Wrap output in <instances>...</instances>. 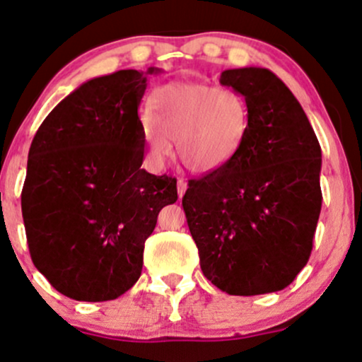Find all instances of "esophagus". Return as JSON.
<instances>
[{"instance_id": "esophagus-1", "label": "esophagus", "mask_w": 362, "mask_h": 362, "mask_svg": "<svg viewBox=\"0 0 362 362\" xmlns=\"http://www.w3.org/2000/svg\"><path fill=\"white\" fill-rule=\"evenodd\" d=\"M185 190H187V182L185 180H178L177 182V194H178V197H184V194H185Z\"/></svg>"}]
</instances>
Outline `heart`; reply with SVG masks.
Wrapping results in <instances>:
<instances>
[{"label":"heart","instance_id":"1","mask_svg":"<svg viewBox=\"0 0 362 362\" xmlns=\"http://www.w3.org/2000/svg\"><path fill=\"white\" fill-rule=\"evenodd\" d=\"M251 124V107L234 87L206 82H170L150 95V115L141 116L148 160L162 167L175 143L180 162L207 175L236 158Z\"/></svg>","mask_w":362,"mask_h":362}]
</instances>
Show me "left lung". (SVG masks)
I'll return each instance as SVG.
<instances>
[{"label": "left lung", "mask_w": 362, "mask_h": 362, "mask_svg": "<svg viewBox=\"0 0 362 362\" xmlns=\"http://www.w3.org/2000/svg\"><path fill=\"white\" fill-rule=\"evenodd\" d=\"M219 82L245 94L250 132L233 162L189 182L182 206L212 285L241 297L272 293L288 286L310 258L322 207V150L276 74L228 69Z\"/></svg>", "instance_id": "left-lung-1"}]
</instances>
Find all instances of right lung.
<instances>
[{
  "label": "right lung",
  "instance_id": "right-lung-1",
  "mask_svg": "<svg viewBox=\"0 0 362 362\" xmlns=\"http://www.w3.org/2000/svg\"><path fill=\"white\" fill-rule=\"evenodd\" d=\"M160 72L86 81L35 134L21 212L35 268L65 297L106 302L132 288L158 212L177 202L175 178L141 168L138 107L148 76Z\"/></svg>",
  "mask_w": 362,
  "mask_h": 362
}]
</instances>
